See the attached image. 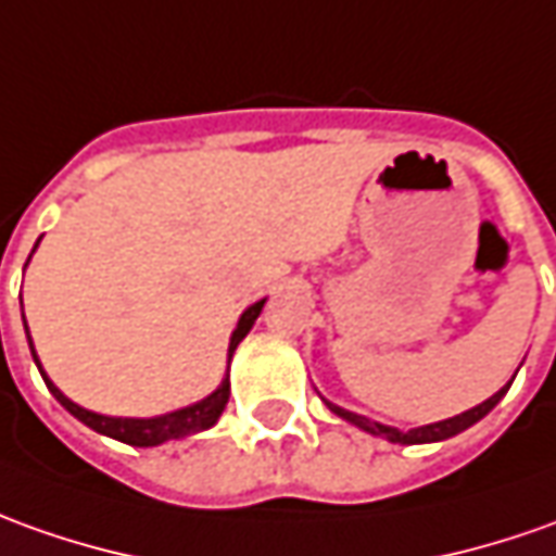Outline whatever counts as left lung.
<instances>
[{
    "instance_id": "obj_1",
    "label": "left lung",
    "mask_w": 556,
    "mask_h": 556,
    "mask_svg": "<svg viewBox=\"0 0 556 556\" xmlns=\"http://www.w3.org/2000/svg\"><path fill=\"white\" fill-rule=\"evenodd\" d=\"M515 380V377H511ZM511 387V383H508ZM508 387H502L496 395H490L486 402H481L478 407H471V410H466V414H456V417H451V420H441V422H429V426H420V429H407V432H402V429H395V426H383V422H371L368 417H362V414H353V410H343V407L331 405V402H326L338 417H343L346 422H353V426H358V429H365V432H371V435H380L387 438V441H392V444H429V441H444V438H453L459 435L463 429H468V426H475V422L481 420V417H486L493 407L500 405L502 395L508 392Z\"/></svg>"
}]
</instances>
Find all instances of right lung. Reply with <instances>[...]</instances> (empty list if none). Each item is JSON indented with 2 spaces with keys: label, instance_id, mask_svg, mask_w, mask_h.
<instances>
[{
  "label": "right lung",
  "instance_id": "right-lung-1",
  "mask_svg": "<svg viewBox=\"0 0 556 556\" xmlns=\"http://www.w3.org/2000/svg\"><path fill=\"white\" fill-rule=\"evenodd\" d=\"M39 247V243H36ZM36 252V249H33ZM264 301H255L252 307L240 316V323L233 328V334H230V346H228V356H233V350H237V343L243 341L249 334V328L255 326V319H258V313H262ZM26 328V319H24ZM26 341H29V350H33V338H29V331H26ZM33 358H36V365H39V356H36V350H33ZM41 371V365H39ZM41 380H45V387L51 389V395H54L60 405L70 410L75 420H81L85 426H90L93 432H100V435L115 438V441H124V444H134V447H157V444H164V441H176V438L185 435H194V432H203V429H210L215 426V420L222 417V410L228 405V395H230V383L228 377L222 380V387L215 389L213 395H206L203 402L198 405H188L182 410H173V414H164V417H151V420H136V417H105V414H93L88 407L75 405L70 402L60 389L51 383V377L41 371Z\"/></svg>",
  "mask_w": 556,
  "mask_h": 556
}]
</instances>
